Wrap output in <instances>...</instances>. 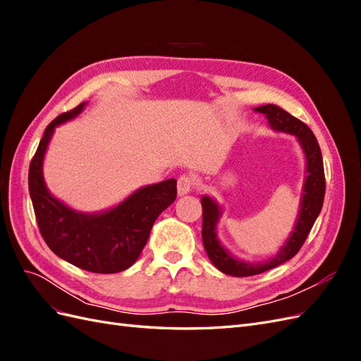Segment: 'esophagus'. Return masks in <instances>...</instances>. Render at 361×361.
Here are the masks:
<instances>
[{"mask_svg":"<svg viewBox=\"0 0 361 361\" xmlns=\"http://www.w3.org/2000/svg\"><path fill=\"white\" fill-rule=\"evenodd\" d=\"M195 187V179L191 176V174H182L178 179V192L179 195L188 194L190 191H192Z\"/></svg>","mask_w":361,"mask_h":361,"instance_id":"esophagus-1","label":"esophagus"}]
</instances>
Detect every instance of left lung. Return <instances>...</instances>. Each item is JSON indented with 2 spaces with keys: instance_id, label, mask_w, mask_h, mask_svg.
I'll list each match as a JSON object with an SVG mask.
<instances>
[{
  "instance_id": "left-lung-1",
  "label": "left lung",
  "mask_w": 361,
  "mask_h": 361,
  "mask_svg": "<svg viewBox=\"0 0 361 361\" xmlns=\"http://www.w3.org/2000/svg\"><path fill=\"white\" fill-rule=\"evenodd\" d=\"M255 110L267 116L272 129L293 134L298 138L305 154V159H307V178H305L304 182L301 209L297 226L293 228V233L274 257L267 262H259V264H250V262L235 259L226 248L221 247L215 233V226L218 221V216H220V206H218L212 199L207 197V195L202 197V238L207 257L211 259L212 264L221 272L233 277H250L262 274V272L285 264L286 260L297 255L302 244L305 243V239H307L316 218H318L322 209L325 195V174L322 154L318 145V140H316L312 129L304 122H301V120L293 117L292 114H289L288 111H285L283 108L274 104L257 106Z\"/></svg>"
}]
</instances>
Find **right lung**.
I'll list each match as a JSON object with an SVG mask.
<instances>
[{
    "instance_id": "right-lung-1",
    "label": "right lung",
    "mask_w": 361,
    "mask_h": 361,
    "mask_svg": "<svg viewBox=\"0 0 361 361\" xmlns=\"http://www.w3.org/2000/svg\"><path fill=\"white\" fill-rule=\"evenodd\" d=\"M82 108L84 102L47 126L30 162L28 190L40 235L54 253L81 269L113 274L138 259L158 215L176 200V179L140 188L104 214L75 212L54 199L43 182V157L56 126L78 116Z\"/></svg>"
}]
</instances>
